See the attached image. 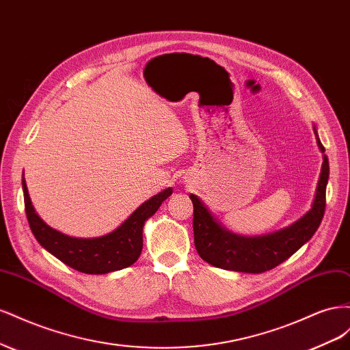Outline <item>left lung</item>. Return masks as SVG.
<instances>
[{
  "mask_svg": "<svg viewBox=\"0 0 350 350\" xmlns=\"http://www.w3.org/2000/svg\"><path fill=\"white\" fill-rule=\"evenodd\" d=\"M314 133L317 144L321 153H324L325 149L319 139L315 126ZM328 174H330L328 159L323 154L321 174L311 210L291 226L261 237H242L228 230L211 215L203 201L191 194L189 198L194 204V243L198 256L215 267L242 273H262L279 266L305 242H308L319 229L325 210Z\"/></svg>",
  "mask_w": 350,
  "mask_h": 350,
  "instance_id": "1",
  "label": "left lung"
}]
</instances>
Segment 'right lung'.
<instances>
[{"label": "right lung", "mask_w": 350, "mask_h": 350, "mask_svg": "<svg viewBox=\"0 0 350 350\" xmlns=\"http://www.w3.org/2000/svg\"><path fill=\"white\" fill-rule=\"evenodd\" d=\"M22 185L27 221L36 241L71 269L88 274L116 271L131 266L139 260L143 250V226L146 220L152 217L163 201L172 194V188H166L150 200L144 201L120 228L108 235L99 238H72L52 229L39 217L30 201L25 176Z\"/></svg>", "instance_id": "add662e5"}]
</instances>
